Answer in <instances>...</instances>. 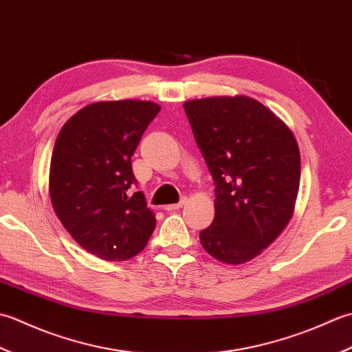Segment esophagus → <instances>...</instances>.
Instances as JSON below:
<instances>
[{
  "label": "esophagus",
  "instance_id": "1",
  "mask_svg": "<svg viewBox=\"0 0 352 352\" xmlns=\"http://www.w3.org/2000/svg\"><path fill=\"white\" fill-rule=\"evenodd\" d=\"M186 204V199L184 197L181 202L179 204H171V205H166L164 208H166V211H176V210H179V208H182L184 205Z\"/></svg>",
  "mask_w": 352,
  "mask_h": 352
}]
</instances>
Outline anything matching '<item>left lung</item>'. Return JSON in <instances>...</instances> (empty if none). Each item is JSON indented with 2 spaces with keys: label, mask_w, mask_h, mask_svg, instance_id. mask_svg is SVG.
<instances>
[{
  "label": "left lung",
  "mask_w": 352,
  "mask_h": 352,
  "mask_svg": "<svg viewBox=\"0 0 352 352\" xmlns=\"http://www.w3.org/2000/svg\"><path fill=\"white\" fill-rule=\"evenodd\" d=\"M184 109L216 185V216L200 243L221 263L250 261L295 211L300 179L295 135L246 96L190 100Z\"/></svg>",
  "instance_id": "obj_1"
}]
</instances>
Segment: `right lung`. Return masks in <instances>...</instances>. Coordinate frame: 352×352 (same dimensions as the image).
I'll use <instances>...</instances> for the list:
<instances>
[{
    "mask_svg": "<svg viewBox=\"0 0 352 352\" xmlns=\"http://www.w3.org/2000/svg\"><path fill=\"white\" fill-rule=\"evenodd\" d=\"M160 111L142 100L91 103L57 135L50 164L54 212L78 245L102 260H129L155 231L142 191H131V160Z\"/></svg>",
    "mask_w": 352,
    "mask_h": 352,
    "instance_id": "add662e5",
    "label": "right lung"
}]
</instances>
